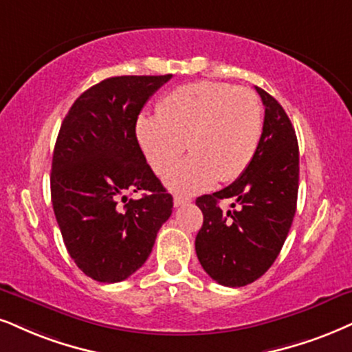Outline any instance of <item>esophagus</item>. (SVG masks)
Listing matches in <instances>:
<instances>
[{
    "instance_id": "34e87169",
    "label": "esophagus",
    "mask_w": 352,
    "mask_h": 352,
    "mask_svg": "<svg viewBox=\"0 0 352 352\" xmlns=\"http://www.w3.org/2000/svg\"><path fill=\"white\" fill-rule=\"evenodd\" d=\"M175 207H183V206H186V204H189L190 202V199L189 197H183V196H175Z\"/></svg>"
}]
</instances>
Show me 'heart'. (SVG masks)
I'll use <instances>...</instances> for the list:
<instances>
[{
	"instance_id": "1",
	"label": "heart",
	"mask_w": 352,
	"mask_h": 352,
	"mask_svg": "<svg viewBox=\"0 0 352 352\" xmlns=\"http://www.w3.org/2000/svg\"><path fill=\"white\" fill-rule=\"evenodd\" d=\"M137 138L146 162L163 176L186 150L164 183L173 192L197 194L220 179L232 183L248 169L263 133L261 102L253 91L219 81L177 86L156 106V116H140Z\"/></svg>"
}]
</instances>
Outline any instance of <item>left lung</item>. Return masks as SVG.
<instances>
[{
    "instance_id": "left-lung-1",
    "label": "left lung",
    "mask_w": 352,
    "mask_h": 352,
    "mask_svg": "<svg viewBox=\"0 0 352 352\" xmlns=\"http://www.w3.org/2000/svg\"><path fill=\"white\" fill-rule=\"evenodd\" d=\"M264 124L253 162L235 183L197 197L204 214L196 253L219 284L243 287L259 279L276 258L292 225L298 192V143L292 122L271 94L258 88ZM234 201L223 212L218 202Z\"/></svg>"
}]
</instances>
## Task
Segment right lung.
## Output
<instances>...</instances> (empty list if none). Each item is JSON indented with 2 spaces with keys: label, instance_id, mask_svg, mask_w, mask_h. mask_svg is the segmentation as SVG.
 I'll return each instance as SVG.
<instances>
[{
  "label": "right lung",
  "instance_id": "obj_1",
  "mask_svg": "<svg viewBox=\"0 0 352 352\" xmlns=\"http://www.w3.org/2000/svg\"><path fill=\"white\" fill-rule=\"evenodd\" d=\"M169 80L114 76L91 86L73 102L56 137L50 173L55 219L73 261L98 282H120L140 269L173 212L171 194L151 171L135 133L143 106ZM138 190L146 194L127 201Z\"/></svg>",
  "mask_w": 352,
  "mask_h": 352
}]
</instances>
